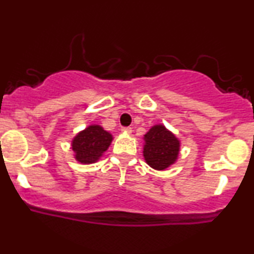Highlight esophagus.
I'll use <instances>...</instances> for the list:
<instances>
[{
	"label": "esophagus",
	"instance_id": "esophagus-1",
	"mask_svg": "<svg viewBox=\"0 0 254 254\" xmlns=\"http://www.w3.org/2000/svg\"><path fill=\"white\" fill-rule=\"evenodd\" d=\"M122 131H123L124 133H127V135H130V133L132 132V129H131V127H122Z\"/></svg>",
	"mask_w": 254,
	"mask_h": 254
}]
</instances>
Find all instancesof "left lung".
Returning <instances> with one entry per match:
<instances>
[{"mask_svg":"<svg viewBox=\"0 0 254 254\" xmlns=\"http://www.w3.org/2000/svg\"><path fill=\"white\" fill-rule=\"evenodd\" d=\"M143 139V156L151 168L165 171L176 164L180 151V141L165 125L151 127Z\"/></svg>","mask_w":254,"mask_h":254,"instance_id":"obj_1","label":"left lung"}]
</instances>
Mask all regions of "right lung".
Wrapping results in <instances>:
<instances>
[{"instance_id":"1","label":"right lung","mask_w":254,"mask_h":254,"mask_svg":"<svg viewBox=\"0 0 254 254\" xmlns=\"http://www.w3.org/2000/svg\"><path fill=\"white\" fill-rule=\"evenodd\" d=\"M112 139L113 136L103 127L89 125L72 138L71 149L75 160L82 165L94 164L109 149Z\"/></svg>"}]
</instances>
